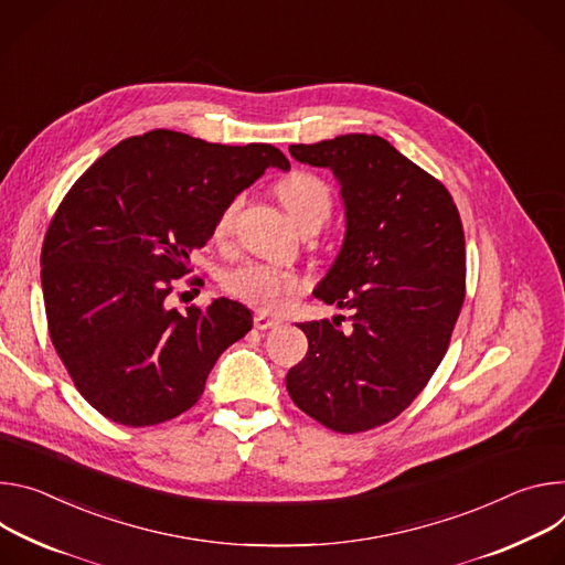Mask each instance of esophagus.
<instances>
[{
    "instance_id": "esophagus-1",
    "label": "esophagus",
    "mask_w": 565,
    "mask_h": 565,
    "mask_svg": "<svg viewBox=\"0 0 565 565\" xmlns=\"http://www.w3.org/2000/svg\"><path fill=\"white\" fill-rule=\"evenodd\" d=\"M254 326H256V330H271V328H278L280 321H278V319H271V317H267V315H256V317H254Z\"/></svg>"
}]
</instances>
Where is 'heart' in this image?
<instances>
[{
  "label": "heart",
  "instance_id": "obj_1",
  "mask_svg": "<svg viewBox=\"0 0 565 565\" xmlns=\"http://www.w3.org/2000/svg\"><path fill=\"white\" fill-rule=\"evenodd\" d=\"M278 198L300 226L323 224L332 213L330 185L315 172L294 170L278 183ZM242 204L233 198L220 213L213 226L215 237H224ZM224 287L231 296L265 311H280L294 294L302 289V278L296 271L280 269L267 263H246L224 276Z\"/></svg>",
  "mask_w": 565,
  "mask_h": 565
}]
</instances>
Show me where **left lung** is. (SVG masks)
Instances as JSON below:
<instances>
[{"label":"left lung","instance_id":"obj_1","mask_svg":"<svg viewBox=\"0 0 565 565\" xmlns=\"http://www.w3.org/2000/svg\"><path fill=\"white\" fill-rule=\"evenodd\" d=\"M289 152L341 183L345 242L315 296L352 317L345 332L337 319L298 326L309 348L287 372V391L323 426L363 433L406 411L447 354L467 289L460 213L443 181L382 137Z\"/></svg>","mask_w":565,"mask_h":565}]
</instances>
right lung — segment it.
Returning <instances> with one entry per match:
<instances>
[{"mask_svg":"<svg viewBox=\"0 0 565 565\" xmlns=\"http://www.w3.org/2000/svg\"><path fill=\"white\" fill-rule=\"evenodd\" d=\"M269 166L289 168L269 143L152 130L107 150L60 202L40 256L49 337L107 419L154 426L195 406L217 356L254 326L235 300L179 311L170 296L217 213Z\"/></svg>","mask_w":565,"mask_h":565,"instance_id":"obj_1","label":"right lung"}]
</instances>
